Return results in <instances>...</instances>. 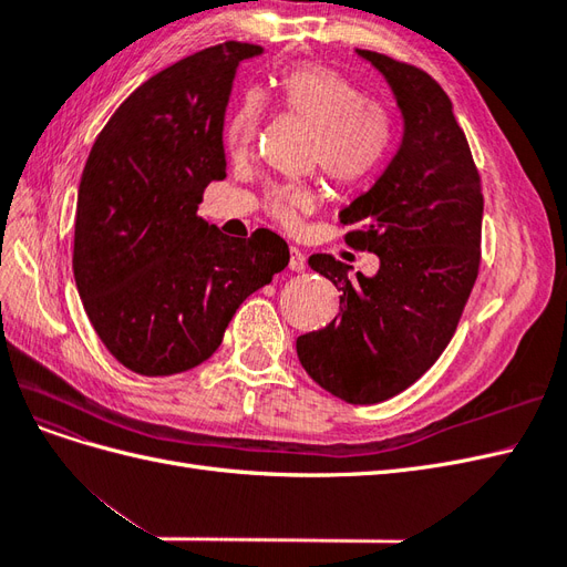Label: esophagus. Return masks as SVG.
I'll use <instances>...</instances> for the list:
<instances>
[{
    "mask_svg": "<svg viewBox=\"0 0 567 567\" xmlns=\"http://www.w3.org/2000/svg\"><path fill=\"white\" fill-rule=\"evenodd\" d=\"M288 267L293 269V271H302V269L307 267V260H305L302 250H298V248H290V260H288Z\"/></svg>",
    "mask_w": 567,
    "mask_h": 567,
    "instance_id": "1",
    "label": "esophagus"
}]
</instances>
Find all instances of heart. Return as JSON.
<instances>
[{
	"label": "heart",
	"instance_id": "b5f03b06",
	"mask_svg": "<svg viewBox=\"0 0 567 567\" xmlns=\"http://www.w3.org/2000/svg\"><path fill=\"white\" fill-rule=\"evenodd\" d=\"M277 94L281 106L317 125L312 161L321 165L338 188H362L385 165L394 132L390 115L362 101L354 84L323 63H298L279 78ZM265 101L248 94L227 123V146L234 156H246L260 140ZM315 192L302 184L269 188V213L286 227L315 208Z\"/></svg>",
	"mask_w": 567,
	"mask_h": 567
}]
</instances>
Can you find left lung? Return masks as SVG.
I'll return each instance as SVG.
<instances>
[{
  "mask_svg": "<svg viewBox=\"0 0 567 567\" xmlns=\"http://www.w3.org/2000/svg\"><path fill=\"white\" fill-rule=\"evenodd\" d=\"M383 73L404 136L371 192L340 213L346 244L379 255L367 279L329 252L310 267L340 290L338 317L298 338V359L326 392L350 404L385 402L416 383L450 346L480 271L483 184L452 101L416 65L357 49Z\"/></svg>",
  "mask_w": 567,
  "mask_h": 567,
  "instance_id": "8db88e82",
  "label": "left lung"
}]
</instances>
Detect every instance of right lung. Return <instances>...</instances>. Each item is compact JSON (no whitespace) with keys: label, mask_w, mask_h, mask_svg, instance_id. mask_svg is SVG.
<instances>
[{"label":"right lung","mask_w":567,"mask_h":567,"mask_svg":"<svg viewBox=\"0 0 567 567\" xmlns=\"http://www.w3.org/2000/svg\"><path fill=\"white\" fill-rule=\"evenodd\" d=\"M262 54L215 44L140 84L99 132L80 179L73 274L96 336L125 369L203 364L257 288L288 265L279 234L229 238L198 217L225 179L221 130L236 65Z\"/></svg>","instance_id":"right-lung-1"}]
</instances>
